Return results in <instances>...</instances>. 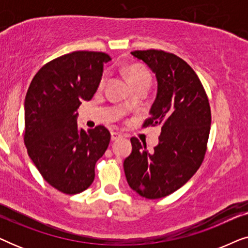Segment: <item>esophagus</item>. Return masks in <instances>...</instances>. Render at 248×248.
<instances>
[{
  "label": "esophagus",
  "instance_id": "esophagus-1",
  "mask_svg": "<svg viewBox=\"0 0 248 248\" xmlns=\"http://www.w3.org/2000/svg\"><path fill=\"white\" fill-rule=\"evenodd\" d=\"M122 137H123V134L120 133V132H115V131H113V132H111V133H110L111 141H116V140H118V139H121Z\"/></svg>",
  "mask_w": 248,
  "mask_h": 248
}]
</instances>
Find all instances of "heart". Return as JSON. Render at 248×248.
Segmentation results:
<instances>
[{"label": "heart", "instance_id": "obj_1", "mask_svg": "<svg viewBox=\"0 0 248 248\" xmlns=\"http://www.w3.org/2000/svg\"><path fill=\"white\" fill-rule=\"evenodd\" d=\"M128 79H130L132 86L142 82H151L150 73L148 72V70L141 66H132L128 70ZM105 82H106V78H103V80L100 81V87H104Z\"/></svg>", "mask_w": 248, "mask_h": 248}]
</instances>
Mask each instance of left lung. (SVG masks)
Listing matches in <instances>:
<instances>
[{
  "label": "left lung",
  "instance_id": "obj_1",
  "mask_svg": "<svg viewBox=\"0 0 248 248\" xmlns=\"http://www.w3.org/2000/svg\"><path fill=\"white\" fill-rule=\"evenodd\" d=\"M143 61L157 79V96L143 126L161 125L154 152L137 138L124 160L130 187L145 199L165 198L187 183L206 151L211 111L208 97L191 66L174 54L148 49L131 53Z\"/></svg>",
  "mask_w": 248,
  "mask_h": 248
}]
</instances>
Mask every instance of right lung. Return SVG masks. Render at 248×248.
<instances>
[{
  "mask_svg": "<svg viewBox=\"0 0 248 248\" xmlns=\"http://www.w3.org/2000/svg\"><path fill=\"white\" fill-rule=\"evenodd\" d=\"M108 61L107 54L86 50L57 57L36 73L27 91V151L44 179L65 194L93 184L94 166L109 144L103 125L84 131L77 124V109L96 93Z\"/></svg>",
  "mask_w": 248,
  "mask_h": 248,
  "instance_id": "1",
  "label": "right lung"
}]
</instances>
